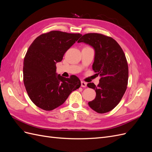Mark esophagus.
<instances>
[{
  "mask_svg": "<svg viewBox=\"0 0 152 152\" xmlns=\"http://www.w3.org/2000/svg\"><path fill=\"white\" fill-rule=\"evenodd\" d=\"M87 86V83L84 81H81V87H86Z\"/></svg>",
  "mask_w": 152,
  "mask_h": 152,
  "instance_id": "34e87169",
  "label": "esophagus"
}]
</instances>
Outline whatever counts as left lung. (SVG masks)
<instances>
[{"label":"left lung","instance_id":"obj_1","mask_svg":"<svg viewBox=\"0 0 152 152\" xmlns=\"http://www.w3.org/2000/svg\"><path fill=\"white\" fill-rule=\"evenodd\" d=\"M78 42H84L94 49L93 69L101 77L97 86L94 83L87 85L96 93L89 106L99 113L111 111L121 102L127 89L129 69L125 54L115 40L101 34H85Z\"/></svg>","mask_w":152,"mask_h":152}]
</instances>
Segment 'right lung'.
Returning <instances> with one entry per match:
<instances>
[{
    "label": "right lung",
    "instance_id": "1",
    "mask_svg": "<svg viewBox=\"0 0 152 152\" xmlns=\"http://www.w3.org/2000/svg\"><path fill=\"white\" fill-rule=\"evenodd\" d=\"M81 36L53 30L39 35L30 45L23 61V82L30 99L37 107L53 110L80 87L77 76L65 78L58 75L56 64Z\"/></svg>",
    "mask_w": 152,
    "mask_h": 152
}]
</instances>
